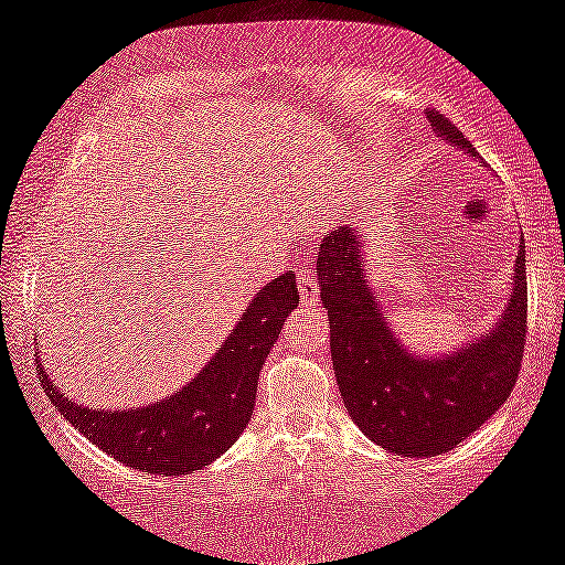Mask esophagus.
<instances>
[{
	"label": "esophagus",
	"mask_w": 565,
	"mask_h": 565,
	"mask_svg": "<svg viewBox=\"0 0 565 565\" xmlns=\"http://www.w3.org/2000/svg\"><path fill=\"white\" fill-rule=\"evenodd\" d=\"M297 289H300L302 306H316V302H319V284H316L313 273H300Z\"/></svg>",
	"instance_id": "obj_1"
}]
</instances>
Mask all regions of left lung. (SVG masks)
<instances>
[{"label": "left lung", "mask_w": 565, "mask_h": 565, "mask_svg": "<svg viewBox=\"0 0 565 565\" xmlns=\"http://www.w3.org/2000/svg\"><path fill=\"white\" fill-rule=\"evenodd\" d=\"M450 145L472 152L454 122L429 115ZM525 246L514 263V289L504 319L443 359L407 353L388 330L364 276V254L345 227L321 241L316 276L330 316L332 367L353 424L396 456L429 458L456 448L510 399L529 332Z\"/></svg>", "instance_id": "left-lung-1"}]
</instances>
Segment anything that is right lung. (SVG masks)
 I'll return each instance as SVG.
<instances>
[{
  "label": "right lung",
  "mask_w": 565,
  "mask_h": 565,
  "mask_svg": "<svg viewBox=\"0 0 565 565\" xmlns=\"http://www.w3.org/2000/svg\"><path fill=\"white\" fill-rule=\"evenodd\" d=\"M297 302L295 273L273 278L212 362L188 386L150 407L88 411L66 399L42 364L36 375L55 411L104 454L147 475H190L225 454L249 426L259 370Z\"/></svg>",
  "instance_id": "1"
}]
</instances>
